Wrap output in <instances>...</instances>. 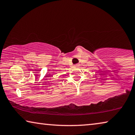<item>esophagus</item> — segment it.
<instances>
[{
    "mask_svg": "<svg viewBox=\"0 0 135 135\" xmlns=\"http://www.w3.org/2000/svg\"><path fill=\"white\" fill-rule=\"evenodd\" d=\"M75 66H76V67H79V64H76V65H75Z\"/></svg>",
    "mask_w": 135,
    "mask_h": 135,
    "instance_id": "34e87169",
    "label": "esophagus"
}]
</instances>
